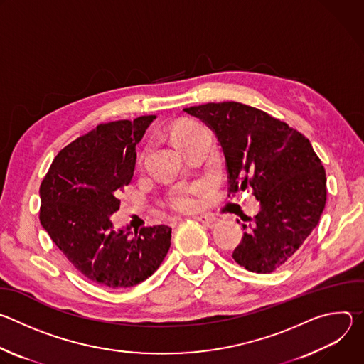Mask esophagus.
Instances as JSON below:
<instances>
[{
    "mask_svg": "<svg viewBox=\"0 0 364 364\" xmlns=\"http://www.w3.org/2000/svg\"><path fill=\"white\" fill-rule=\"evenodd\" d=\"M197 222H200V223H203L204 226H207V228H215L216 226V223H218V219L215 218V216H212V215H203V216H196L194 218Z\"/></svg>",
    "mask_w": 364,
    "mask_h": 364,
    "instance_id": "34e87169",
    "label": "esophagus"
}]
</instances>
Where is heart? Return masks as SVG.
<instances>
[{
	"label": "heart",
	"instance_id": "b5f03b06",
	"mask_svg": "<svg viewBox=\"0 0 364 364\" xmlns=\"http://www.w3.org/2000/svg\"><path fill=\"white\" fill-rule=\"evenodd\" d=\"M198 128H201V127L197 124H193V122L180 124L171 131V138L178 146H181ZM201 190H203L201 184H193V186L176 188L170 194V200H168L171 209H174L177 212H183V213L196 210L200 204Z\"/></svg>",
	"mask_w": 364,
	"mask_h": 364
}]
</instances>
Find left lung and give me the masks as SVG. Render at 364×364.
Wrapping results in <instances>:
<instances>
[{
  "label": "left lung",
  "mask_w": 364,
  "mask_h": 364,
  "mask_svg": "<svg viewBox=\"0 0 364 364\" xmlns=\"http://www.w3.org/2000/svg\"><path fill=\"white\" fill-rule=\"evenodd\" d=\"M215 132L228 168V191L252 187L259 212L243 226L235 261L250 272L269 274L287 264L318 225L327 178L308 138L267 112L239 102L184 109Z\"/></svg>",
  "instance_id": "left-lung-1"
}]
</instances>
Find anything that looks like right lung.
I'll list each match as a JSON object with an SVG mask.
<instances>
[{
  "mask_svg": "<svg viewBox=\"0 0 364 364\" xmlns=\"http://www.w3.org/2000/svg\"><path fill=\"white\" fill-rule=\"evenodd\" d=\"M157 118L99 124L66 145L40 186V223L89 281L111 289L134 287L159 269L171 245L166 225L114 230L121 191L131 183L135 146Z\"/></svg>",
  "mask_w": 364,
  "mask_h": 364,
  "instance_id": "add662e5",
  "label": "right lung"
}]
</instances>
